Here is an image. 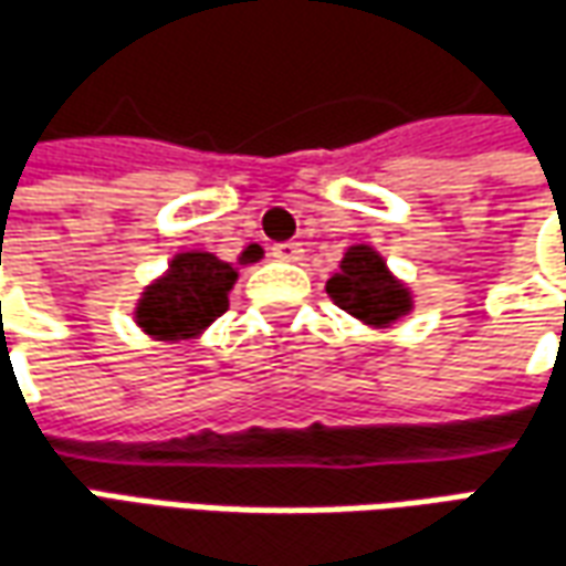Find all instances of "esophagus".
<instances>
[{
	"mask_svg": "<svg viewBox=\"0 0 566 566\" xmlns=\"http://www.w3.org/2000/svg\"><path fill=\"white\" fill-rule=\"evenodd\" d=\"M272 256H275V260H287V263H294V260L303 256V248H300V242H279V244H272Z\"/></svg>",
	"mask_w": 566,
	"mask_h": 566,
	"instance_id": "esophagus-1",
	"label": "esophagus"
}]
</instances>
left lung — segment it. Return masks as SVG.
<instances>
[{"label":"left lung","instance_id":"left-lung-1","mask_svg":"<svg viewBox=\"0 0 566 566\" xmlns=\"http://www.w3.org/2000/svg\"><path fill=\"white\" fill-rule=\"evenodd\" d=\"M327 296L339 310L374 327H386L410 312L407 291L395 282L377 251L367 244H355L346 251L339 272H334L327 282Z\"/></svg>","mask_w":566,"mask_h":566}]
</instances>
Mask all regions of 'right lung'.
<instances>
[{
  "instance_id": "add662e5",
  "label": "right lung",
  "mask_w": 566,
  "mask_h": 566,
  "mask_svg": "<svg viewBox=\"0 0 566 566\" xmlns=\"http://www.w3.org/2000/svg\"><path fill=\"white\" fill-rule=\"evenodd\" d=\"M260 248H248L242 260H256ZM239 272L205 251L174 256L165 279L146 287L137 303V324L159 339H189L229 310V287Z\"/></svg>"
}]
</instances>
